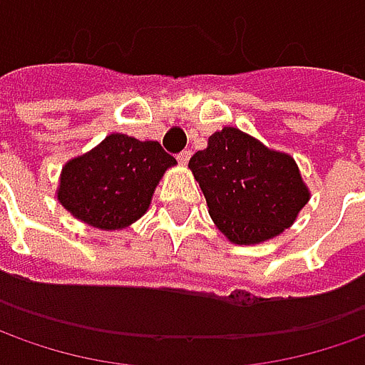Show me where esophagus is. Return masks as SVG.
<instances>
[{"instance_id": "obj_1", "label": "esophagus", "mask_w": 365, "mask_h": 365, "mask_svg": "<svg viewBox=\"0 0 365 365\" xmlns=\"http://www.w3.org/2000/svg\"><path fill=\"white\" fill-rule=\"evenodd\" d=\"M190 157H192V151H182L178 155V161H180L182 165H185V163L190 161Z\"/></svg>"}]
</instances>
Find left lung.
Wrapping results in <instances>:
<instances>
[{"instance_id":"1","label":"left lung","mask_w":365,"mask_h":365,"mask_svg":"<svg viewBox=\"0 0 365 365\" xmlns=\"http://www.w3.org/2000/svg\"><path fill=\"white\" fill-rule=\"evenodd\" d=\"M208 212L235 245L277 237L296 220L310 192L290 155L272 151L257 138L225 126L190 159Z\"/></svg>"}]
</instances>
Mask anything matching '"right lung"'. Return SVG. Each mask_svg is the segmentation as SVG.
Segmentation results:
<instances>
[{"mask_svg": "<svg viewBox=\"0 0 365 365\" xmlns=\"http://www.w3.org/2000/svg\"><path fill=\"white\" fill-rule=\"evenodd\" d=\"M175 163L157 140L114 133L65 163L56 198L89 227L124 229L149 210L157 183Z\"/></svg>", "mask_w": 365, "mask_h": 365, "instance_id": "right-lung-1", "label": "right lung"}]
</instances>
